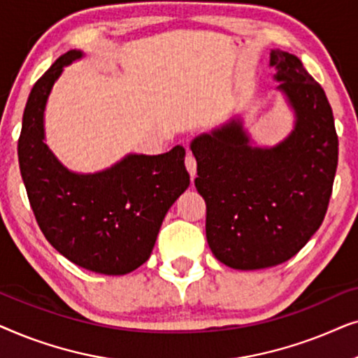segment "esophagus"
<instances>
[{
  "mask_svg": "<svg viewBox=\"0 0 358 358\" xmlns=\"http://www.w3.org/2000/svg\"><path fill=\"white\" fill-rule=\"evenodd\" d=\"M185 168H187L190 178L194 179L195 174H197V161H195L192 151H187V155H185Z\"/></svg>",
  "mask_w": 358,
  "mask_h": 358,
  "instance_id": "1",
  "label": "esophagus"
}]
</instances>
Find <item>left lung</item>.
Masks as SVG:
<instances>
[{"instance_id": "obj_1", "label": "left lung", "mask_w": 358, "mask_h": 358, "mask_svg": "<svg viewBox=\"0 0 358 358\" xmlns=\"http://www.w3.org/2000/svg\"><path fill=\"white\" fill-rule=\"evenodd\" d=\"M275 80L296 114L273 148H252L239 122L197 136L195 187L207 205L208 246L241 271L288 261L321 227L337 169L339 140L329 101L300 58L272 50Z\"/></svg>"}]
</instances>
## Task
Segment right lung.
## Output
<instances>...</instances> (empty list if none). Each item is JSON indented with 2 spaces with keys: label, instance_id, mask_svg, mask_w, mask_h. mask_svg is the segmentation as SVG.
<instances>
[{
  "label": "right lung",
  "instance_id": "obj_1",
  "mask_svg": "<svg viewBox=\"0 0 358 358\" xmlns=\"http://www.w3.org/2000/svg\"><path fill=\"white\" fill-rule=\"evenodd\" d=\"M80 57L63 53L34 85L17 140L19 168L47 241L76 266L124 275L148 261L164 215L189 187L185 150L130 155L97 174L63 168L43 143V109L63 66Z\"/></svg>",
  "mask_w": 358,
  "mask_h": 358
}]
</instances>
